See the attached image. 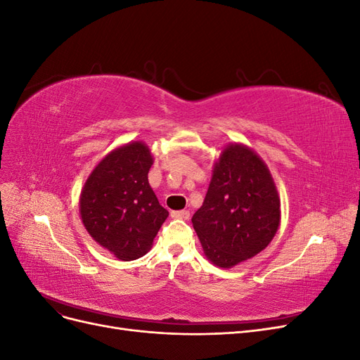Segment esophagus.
I'll list each match as a JSON object with an SVG mask.
<instances>
[{
	"mask_svg": "<svg viewBox=\"0 0 360 360\" xmlns=\"http://www.w3.org/2000/svg\"><path fill=\"white\" fill-rule=\"evenodd\" d=\"M171 216L176 217V219L188 221L191 217V212L189 210H176V212H171Z\"/></svg>",
	"mask_w": 360,
	"mask_h": 360,
	"instance_id": "34e87169",
	"label": "esophagus"
}]
</instances>
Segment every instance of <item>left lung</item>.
<instances>
[{
	"label": "left lung",
	"mask_w": 360,
	"mask_h": 360,
	"mask_svg": "<svg viewBox=\"0 0 360 360\" xmlns=\"http://www.w3.org/2000/svg\"><path fill=\"white\" fill-rule=\"evenodd\" d=\"M279 221L281 201L264 162L245 146H228L192 216L207 258L228 269L255 257L275 237Z\"/></svg>",
	"instance_id": "1"
}]
</instances>
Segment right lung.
Returning <instances> with one entry per match:
<instances>
[{
    "label": "right lung",
    "mask_w": 360,
    "mask_h": 360,
    "mask_svg": "<svg viewBox=\"0 0 360 360\" xmlns=\"http://www.w3.org/2000/svg\"><path fill=\"white\" fill-rule=\"evenodd\" d=\"M153 158L146 144L130 143L101 160L81 192V217L86 231L118 259L147 254L168 210L148 184Z\"/></svg>",
    "instance_id": "right-lung-1"
}]
</instances>
